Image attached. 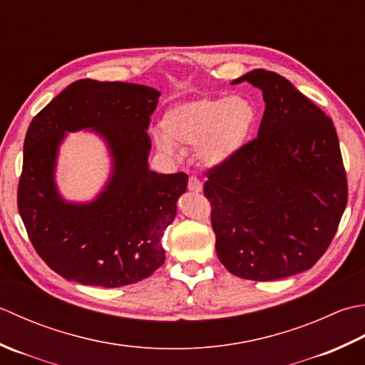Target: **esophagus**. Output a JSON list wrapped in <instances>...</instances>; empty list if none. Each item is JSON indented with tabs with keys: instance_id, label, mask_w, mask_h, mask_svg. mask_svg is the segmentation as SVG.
Segmentation results:
<instances>
[{
	"instance_id": "obj_1",
	"label": "esophagus",
	"mask_w": 365,
	"mask_h": 365,
	"mask_svg": "<svg viewBox=\"0 0 365 365\" xmlns=\"http://www.w3.org/2000/svg\"><path fill=\"white\" fill-rule=\"evenodd\" d=\"M187 187H189V190H192V192H202V190H203V182L200 181L197 176H190V178H189Z\"/></svg>"
}]
</instances>
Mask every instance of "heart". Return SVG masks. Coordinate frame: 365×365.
<instances>
[{"label": "heart", "mask_w": 365, "mask_h": 365, "mask_svg": "<svg viewBox=\"0 0 365 365\" xmlns=\"http://www.w3.org/2000/svg\"><path fill=\"white\" fill-rule=\"evenodd\" d=\"M257 118L254 102L244 96L182 102L165 111L155 143L167 154L175 153V145L195 146L197 159L203 165L217 167L242 150Z\"/></svg>", "instance_id": "obj_1"}]
</instances>
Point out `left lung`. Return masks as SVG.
<instances>
[{
	"mask_svg": "<svg viewBox=\"0 0 365 365\" xmlns=\"http://www.w3.org/2000/svg\"><path fill=\"white\" fill-rule=\"evenodd\" d=\"M263 91L258 137L206 172L205 197L220 263L249 280L310 269L336 235L348 200L339 137L329 116L276 72L233 81Z\"/></svg>",
	"mask_w": 365,
	"mask_h": 365,
	"instance_id": "8db88e82",
	"label": "left lung"
}]
</instances>
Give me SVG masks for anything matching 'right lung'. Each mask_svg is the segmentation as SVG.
Here are the masks:
<instances>
[{"label":"right lung","instance_id":"right-lung-1","mask_svg":"<svg viewBox=\"0 0 365 365\" xmlns=\"http://www.w3.org/2000/svg\"><path fill=\"white\" fill-rule=\"evenodd\" d=\"M158 89L124 81L77 80L29 124L17 205L37 254L59 276L116 288L150 277L165 262L162 236L176 215L187 175L148 168V125ZM91 128L106 141L114 170L98 198L71 204L54 184L66 131Z\"/></svg>","mask_w":365,"mask_h":365}]
</instances>
